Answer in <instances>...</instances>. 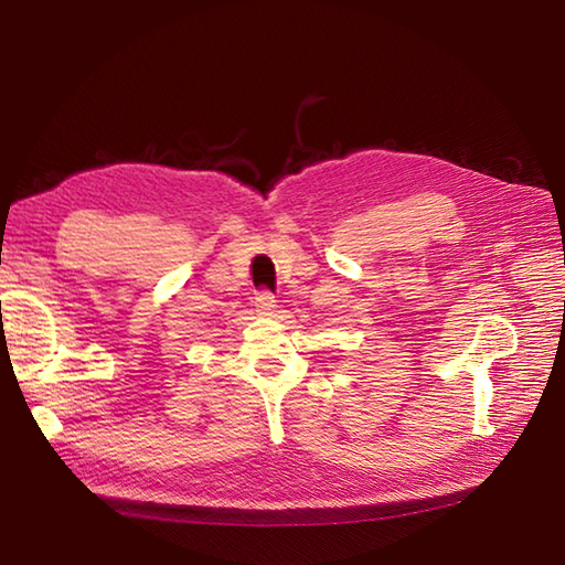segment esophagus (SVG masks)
I'll return each mask as SVG.
<instances>
[{
    "label": "esophagus",
    "mask_w": 565,
    "mask_h": 565,
    "mask_svg": "<svg viewBox=\"0 0 565 565\" xmlns=\"http://www.w3.org/2000/svg\"><path fill=\"white\" fill-rule=\"evenodd\" d=\"M255 306H257V313L271 316L274 308H276V298H274V294H269V291H262V294H257V298H255Z\"/></svg>",
    "instance_id": "obj_1"
}]
</instances>
